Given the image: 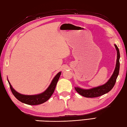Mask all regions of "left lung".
<instances>
[{
	"label": "left lung",
	"mask_w": 127,
	"mask_h": 127,
	"mask_svg": "<svg viewBox=\"0 0 127 127\" xmlns=\"http://www.w3.org/2000/svg\"><path fill=\"white\" fill-rule=\"evenodd\" d=\"M114 46H115L116 49L117 51V63L115 70L114 71L113 75L111 76V77L110 78L108 82L103 85L97 87L93 88L90 90H84L81 89V88L78 87H75L76 91L79 94L82 95L83 97L87 98L97 97L109 92L113 88L116 83L117 77L118 76L119 66H120V63H119L120 54H119V51L117 45H114Z\"/></svg>",
	"instance_id": "8db88e82"
}]
</instances>
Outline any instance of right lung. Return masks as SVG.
<instances>
[{
  "label": "right lung",
  "mask_w": 127,
  "mask_h": 127,
  "mask_svg": "<svg viewBox=\"0 0 127 127\" xmlns=\"http://www.w3.org/2000/svg\"><path fill=\"white\" fill-rule=\"evenodd\" d=\"M60 75L61 72H60L59 73L57 74L55 77L54 78L53 80L52 81L51 84L49 86V87L47 88V89L44 92L37 95H28L20 94V93H19L13 89L10 82H9L8 80V81L9 86H10L12 93L19 101L29 105H38L42 104L43 103L47 101L50 98V97L53 94Z\"/></svg>",
  "instance_id": "1"
}]
</instances>
